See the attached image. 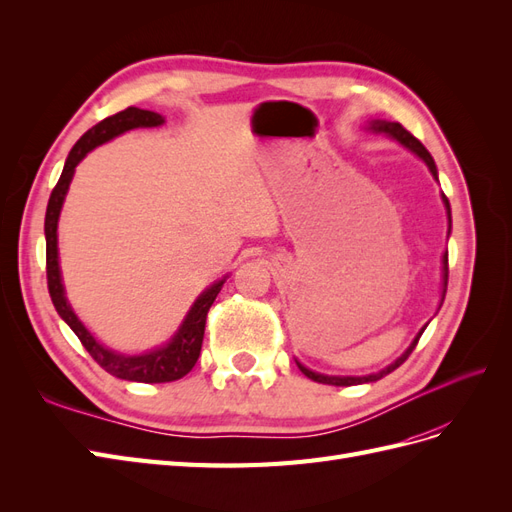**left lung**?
<instances>
[{"label": "left lung", "instance_id": "1", "mask_svg": "<svg viewBox=\"0 0 512 512\" xmlns=\"http://www.w3.org/2000/svg\"><path fill=\"white\" fill-rule=\"evenodd\" d=\"M369 132H374V134H386V136H391L393 141H397L399 145H404L408 151H412L414 156H418L421 158L425 164H427V168H429V173L433 175V179L438 181V168H436V162H433V158H431V153L423 147V143L418 141V138H414L404 126H401V123H397V121H384V119H371V121H367V126H365ZM442 203H444V207H446V215H448V235H451V205H448V198L442 194ZM446 284H448V252H444V256H442V297H440V305H438V309L442 307V303H444V297H446ZM429 324V322H427ZM427 324L425 327L416 333V337L412 339V344L406 348V352L399 356V359H395L391 365H386L384 369H380V371H376V374H367V376H327V374H318V371H312L309 367H305L301 361H297V365H299V369L303 371V374L309 378V380H314V382H320V384H333V386H352V384H365V382H376V380H380V378H384L386 374H391V371H395L401 363H404L408 356H410V352L416 348V344H418V339H421V335H423V331L427 329Z\"/></svg>", "mask_w": 512, "mask_h": 512}]
</instances>
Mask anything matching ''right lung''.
Here are the masks:
<instances>
[{
	"label": "right lung",
	"instance_id": "add662e5",
	"mask_svg": "<svg viewBox=\"0 0 512 512\" xmlns=\"http://www.w3.org/2000/svg\"><path fill=\"white\" fill-rule=\"evenodd\" d=\"M162 123H164L162 115L130 106V108H126V111H121L113 117H106L100 123H96L94 128L87 130L68 153L64 170H61V177L55 185V190L51 192L49 207H46V218H44L46 280H49L51 301L57 309V314L76 333V337L81 339V344L85 346V350L91 356H94V361L102 369H106L108 374L115 378H121V380L147 382V384L173 382V380L183 378L185 374H190L192 367L198 361L200 346H203L207 312L213 305L215 297H218V292L222 290L228 275H224L222 280L213 282L209 288H205L198 294L196 301L188 309V314H185L183 322L179 324V329L164 346L153 348L143 354H123V352H117L113 348H106L104 344H100L98 339L89 333L85 324L79 320V316L74 314V309L66 297L64 282H61L57 224H59L61 207H64V200H66V194L70 190V183L74 177V168L79 166V162L87 156L89 151H94L96 147L113 141L115 136L128 132V130L158 128V126H162Z\"/></svg>",
	"mask_w": 512,
	"mask_h": 512
}]
</instances>
